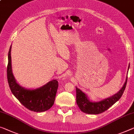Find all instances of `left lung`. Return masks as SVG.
Segmentation results:
<instances>
[{
    "mask_svg": "<svg viewBox=\"0 0 134 134\" xmlns=\"http://www.w3.org/2000/svg\"><path fill=\"white\" fill-rule=\"evenodd\" d=\"M129 69V64L128 66V70ZM127 79H128V77H126L124 85L118 92H117L113 96L97 102L91 101L84 92H83L81 90L76 87V103H77L78 107H79L81 111L87 114H98L106 111L110 107H111L114 103H116L122 96L126 85Z\"/></svg>",
    "mask_w": 134,
    "mask_h": 134,
    "instance_id": "obj_1",
    "label": "left lung"
}]
</instances>
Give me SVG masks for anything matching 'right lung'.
Wrapping results in <instances>:
<instances>
[{"instance_id":"add662e5","label":"right lung","mask_w":134,"mask_h":134,"mask_svg":"<svg viewBox=\"0 0 134 134\" xmlns=\"http://www.w3.org/2000/svg\"><path fill=\"white\" fill-rule=\"evenodd\" d=\"M11 48L8 52L7 77L10 91L22 104L31 111L43 112L54 105L58 87L57 80H52L36 89H27L18 83L12 73Z\"/></svg>"}]
</instances>
